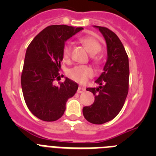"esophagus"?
I'll list each match as a JSON object with an SVG mask.
<instances>
[{"mask_svg": "<svg viewBox=\"0 0 156 156\" xmlns=\"http://www.w3.org/2000/svg\"><path fill=\"white\" fill-rule=\"evenodd\" d=\"M85 90H86V89H85L84 87H78V90H77V93L81 94L83 93V92H84Z\"/></svg>", "mask_w": 156, "mask_h": 156, "instance_id": "obj_1", "label": "esophagus"}]
</instances>
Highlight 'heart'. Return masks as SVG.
Returning <instances> with one entry per match:
<instances>
[{"instance_id": "b5f03b06", "label": "heart", "mask_w": 156, "mask_h": 156, "mask_svg": "<svg viewBox=\"0 0 156 156\" xmlns=\"http://www.w3.org/2000/svg\"><path fill=\"white\" fill-rule=\"evenodd\" d=\"M83 44L86 47L89 53L94 55L101 51V44L96 38L92 36H85L80 38ZM71 54V45L69 43H66L62 50V57L64 60H68ZM93 69L87 66H77L69 71V76L72 80L83 83H85L89 77L93 76Z\"/></svg>"}]
</instances>
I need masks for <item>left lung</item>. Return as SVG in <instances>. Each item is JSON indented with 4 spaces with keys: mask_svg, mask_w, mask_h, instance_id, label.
I'll use <instances>...</instances> for the list:
<instances>
[{
    "mask_svg": "<svg viewBox=\"0 0 156 156\" xmlns=\"http://www.w3.org/2000/svg\"><path fill=\"white\" fill-rule=\"evenodd\" d=\"M94 27L98 29L105 40L107 61L103 73L95 80L99 86L87 88L94 95V101L83 107V114L88 122L102 124L113 119L124 105L129 89V59L115 33L105 27Z\"/></svg>",
    "mask_w": 156,
    "mask_h": 156,
    "instance_id": "obj_1",
    "label": "left lung"
}]
</instances>
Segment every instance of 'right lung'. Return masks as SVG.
Returning a JSON list of instances; mask_svg holds the SVG:
<instances>
[{
  "instance_id": "obj_1",
  "label": "right lung",
  "mask_w": 156,
  "mask_h": 156,
  "mask_svg": "<svg viewBox=\"0 0 156 156\" xmlns=\"http://www.w3.org/2000/svg\"><path fill=\"white\" fill-rule=\"evenodd\" d=\"M83 27L66 25L49 26L37 34L27 48L21 76L23 97L27 107L38 119L52 122L60 119L66 101L78 89V84L66 77L58 86L59 70L65 43Z\"/></svg>"
}]
</instances>
